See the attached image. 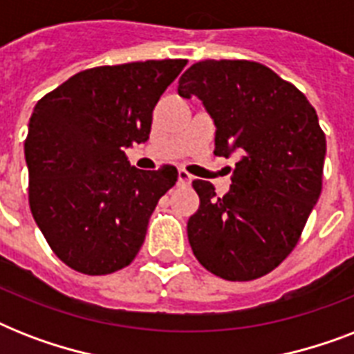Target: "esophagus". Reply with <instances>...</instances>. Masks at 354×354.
Segmentation results:
<instances>
[{
	"instance_id": "1",
	"label": "esophagus",
	"mask_w": 354,
	"mask_h": 354,
	"mask_svg": "<svg viewBox=\"0 0 354 354\" xmlns=\"http://www.w3.org/2000/svg\"><path fill=\"white\" fill-rule=\"evenodd\" d=\"M191 182H193V176L185 169H180L178 171V183L180 185H191Z\"/></svg>"
}]
</instances>
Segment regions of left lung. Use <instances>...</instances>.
I'll return each instance as SVG.
<instances>
[{
  "label": "left lung",
  "instance_id": "1",
  "mask_svg": "<svg viewBox=\"0 0 354 354\" xmlns=\"http://www.w3.org/2000/svg\"><path fill=\"white\" fill-rule=\"evenodd\" d=\"M215 121V154L239 152L232 189L194 180L200 207L187 222L194 257L227 281H252L279 266L318 202L327 141L296 86L250 60H202L178 80Z\"/></svg>",
  "mask_w": 354,
  "mask_h": 354
}]
</instances>
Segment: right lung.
<instances>
[{
    "label": "right lung",
    "instance_id": "obj_1",
    "mask_svg": "<svg viewBox=\"0 0 354 354\" xmlns=\"http://www.w3.org/2000/svg\"><path fill=\"white\" fill-rule=\"evenodd\" d=\"M185 64L169 58L84 69L35 106L25 139L30 213L69 268L106 275L138 255L178 171H139L124 150L149 139L156 102Z\"/></svg>",
    "mask_w": 354,
    "mask_h": 354
}]
</instances>
